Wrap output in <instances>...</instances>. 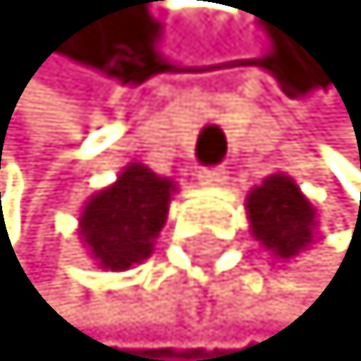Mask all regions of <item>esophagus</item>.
<instances>
[{
	"label": "esophagus",
	"instance_id": "34e87169",
	"mask_svg": "<svg viewBox=\"0 0 361 361\" xmlns=\"http://www.w3.org/2000/svg\"><path fill=\"white\" fill-rule=\"evenodd\" d=\"M199 183H204V187H223L226 183V169L223 166H208L199 171Z\"/></svg>",
	"mask_w": 361,
	"mask_h": 361
}]
</instances>
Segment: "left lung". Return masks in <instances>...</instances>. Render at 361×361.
<instances>
[{
  "label": "left lung",
  "mask_w": 361,
  "mask_h": 361,
  "mask_svg": "<svg viewBox=\"0 0 361 361\" xmlns=\"http://www.w3.org/2000/svg\"><path fill=\"white\" fill-rule=\"evenodd\" d=\"M250 232L277 259H295L317 232V211L298 183L286 174H271L247 195Z\"/></svg>",
  "instance_id": "obj_1"
}]
</instances>
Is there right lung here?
Here are the masks:
<instances>
[{
	"mask_svg": "<svg viewBox=\"0 0 361 361\" xmlns=\"http://www.w3.org/2000/svg\"><path fill=\"white\" fill-rule=\"evenodd\" d=\"M174 180L132 162L80 211V238L102 269L126 271L153 253L166 226Z\"/></svg>",
	"mask_w": 361,
	"mask_h": 361,
	"instance_id": "add662e5",
	"label": "right lung"
}]
</instances>
